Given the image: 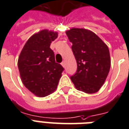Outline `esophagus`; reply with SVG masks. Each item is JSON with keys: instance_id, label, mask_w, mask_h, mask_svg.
Returning <instances> with one entry per match:
<instances>
[{"instance_id": "1", "label": "esophagus", "mask_w": 129, "mask_h": 129, "mask_svg": "<svg viewBox=\"0 0 129 129\" xmlns=\"http://www.w3.org/2000/svg\"><path fill=\"white\" fill-rule=\"evenodd\" d=\"M61 64H62V66L63 67H65V65H66L65 61H62V62Z\"/></svg>"}]
</instances>
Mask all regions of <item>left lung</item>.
<instances>
[{
    "instance_id": "obj_1",
    "label": "left lung",
    "mask_w": 129,
    "mask_h": 129,
    "mask_svg": "<svg viewBox=\"0 0 129 129\" xmlns=\"http://www.w3.org/2000/svg\"><path fill=\"white\" fill-rule=\"evenodd\" d=\"M73 43L72 50L77 60V70L71 79L75 88L85 93L98 92L107 79L111 68L107 45L93 32L73 28L66 31Z\"/></svg>"
}]
</instances>
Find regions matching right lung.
Here are the masks:
<instances>
[{"mask_svg":"<svg viewBox=\"0 0 129 129\" xmlns=\"http://www.w3.org/2000/svg\"><path fill=\"white\" fill-rule=\"evenodd\" d=\"M58 33L47 29L34 34L26 41L18 60L23 84L39 97H45L56 90L64 68L56 63L50 43Z\"/></svg>","mask_w":129,"mask_h":129,"instance_id":"right-lung-1","label":"right lung"}]
</instances>
